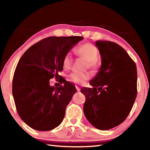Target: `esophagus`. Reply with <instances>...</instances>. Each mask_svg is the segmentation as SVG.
Instances as JSON below:
<instances>
[{
  "mask_svg": "<svg viewBox=\"0 0 150 150\" xmlns=\"http://www.w3.org/2000/svg\"><path fill=\"white\" fill-rule=\"evenodd\" d=\"M76 89H77V91H81V88H79V86H76Z\"/></svg>",
  "mask_w": 150,
  "mask_h": 150,
  "instance_id": "34e87169",
  "label": "esophagus"
}]
</instances>
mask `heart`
<instances>
[{
  "label": "heart",
  "instance_id": "obj_1",
  "mask_svg": "<svg viewBox=\"0 0 150 150\" xmlns=\"http://www.w3.org/2000/svg\"><path fill=\"white\" fill-rule=\"evenodd\" d=\"M75 53L81 58L86 60L85 68H90L93 71H96L98 68V57L99 55L98 50L94 44L87 42L78 46L75 50ZM73 57L70 53H67L62 59V66L65 69H68L73 64ZM91 77L90 73H82L73 72L67 76L68 81L76 84H82Z\"/></svg>",
  "mask_w": 150,
  "mask_h": 150
}]
</instances>
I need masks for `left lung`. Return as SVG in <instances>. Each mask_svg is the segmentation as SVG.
Instances as JSON below:
<instances>
[{"mask_svg": "<svg viewBox=\"0 0 150 150\" xmlns=\"http://www.w3.org/2000/svg\"><path fill=\"white\" fill-rule=\"evenodd\" d=\"M101 66L90 84L82 88L86 99L84 113L95 128L107 130L119 126L128 116L137 93L135 62L126 50L110 41H96Z\"/></svg>", "mask_w": 150, "mask_h": 150, "instance_id": "left-lung-1", "label": "left lung"}]
</instances>
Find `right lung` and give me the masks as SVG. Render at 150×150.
<instances>
[{
  "label": "right lung",
  "mask_w": 150,
  "mask_h": 150,
  "mask_svg": "<svg viewBox=\"0 0 150 150\" xmlns=\"http://www.w3.org/2000/svg\"><path fill=\"white\" fill-rule=\"evenodd\" d=\"M81 36L50 37L31 46L15 68L12 93L21 119L31 128L50 131L62 122L66 106L76 88L59 75L62 59L70 49L83 39ZM59 77V87H52L49 80Z\"/></svg>",
  "instance_id": "add662e5"
}]
</instances>
